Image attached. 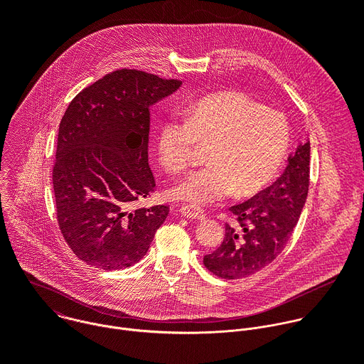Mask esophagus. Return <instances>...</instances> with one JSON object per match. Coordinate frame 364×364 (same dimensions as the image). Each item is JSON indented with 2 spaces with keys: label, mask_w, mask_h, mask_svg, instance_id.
Masks as SVG:
<instances>
[{
  "label": "esophagus",
  "mask_w": 364,
  "mask_h": 364,
  "mask_svg": "<svg viewBox=\"0 0 364 364\" xmlns=\"http://www.w3.org/2000/svg\"><path fill=\"white\" fill-rule=\"evenodd\" d=\"M180 213L186 218L196 219V220H204V218H205L203 209H200V207H196V205H191V204L183 205L180 209Z\"/></svg>",
  "instance_id": "34e87169"
}]
</instances>
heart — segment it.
I'll return each instance as SVG.
<instances>
[{"label":"heart","instance_id":"b5f03b06","mask_svg":"<svg viewBox=\"0 0 364 364\" xmlns=\"http://www.w3.org/2000/svg\"><path fill=\"white\" fill-rule=\"evenodd\" d=\"M288 142L285 117L236 90L201 97L186 109L184 121H164L157 135L160 161L173 174L194 163L198 146L209 148L210 166L171 190L174 198L196 207L264 190L279 173Z\"/></svg>","mask_w":364,"mask_h":364}]
</instances>
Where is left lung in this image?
I'll list each match as a JSON object with an SVG mask.
<instances>
[{"label": "left lung", "instance_id": "obj_1", "mask_svg": "<svg viewBox=\"0 0 364 364\" xmlns=\"http://www.w3.org/2000/svg\"><path fill=\"white\" fill-rule=\"evenodd\" d=\"M308 186L309 141L296 148L272 186L230 207L237 226L226 223L222 245L203 257L204 267L223 279L247 278L268 267L294 232Z\"/></svg>", "mask_w": 364, "mask_h": 364}]
</instances>
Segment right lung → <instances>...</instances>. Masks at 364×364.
<instances>
[{"label": "right lung", "mask_w": 364, "mask_h": 364, "mask_svg": "<svg viewBox=\"0 0 364 364\" xmlns=\"http://www.w3.org/2000/svg\"><path fill=\"white\" fill-rule=\"evenodd\" d=\"M181 85L118 69L79 92L58 135L53 188L60 232L72 252L105 271L129 268L168 216L164 204L135 207L157 186L148 166L149 107Z\"/></svg>", "instance_id": "1"}]
</instances>
